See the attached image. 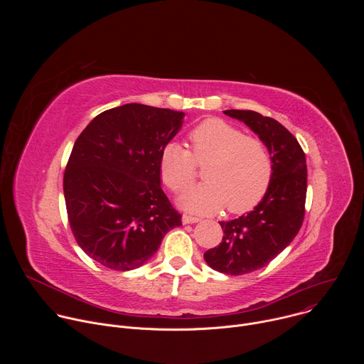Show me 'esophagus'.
Instances as JSON below:
<instances>
[{
    "mask_svg": "<svg viewBox=\"0 0 364 364\" xmlns=\"http://www.w3.org/2000/svg\"><path fill=\"white\" fill-rule=\"evenodd\" d=\"M181 222H183V225H191V223L200 222V219H198V218H194V216H190V215H183Z\"/></svg>",
    "mask_w": 364,
    "mask_h": 364,
    "instance_id": "esophagus-1",
    "label": "esophagus"
}]
</instances>
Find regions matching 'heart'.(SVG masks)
Listing matches in <instances>:
<instances>
[{
	"instance_id": "b5f03b06",
	"label": "heart",
	"mask_w": 364,
	"mask_h": 364,
	"mask_svg": "<svg viewBox=\"0 0 364 364\" xmlns=\"http://www.w3.org/2000/svg\"><path fill=\"white\" fill-rule=\"evenodd\" d=\"M191 151L168 142L160 155V174L174 193L187 190L196 180L197 166L204 184L184 193L178 203L193 213L250 212L265 197L274 174L272 159L265 144L245 136L237 127L212 118L203 121L190 134Z\"/></svg>"
}]
</instances>
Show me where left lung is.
Listing matches in <instances>:
<instances>
[{
    "label": "left lung",
    "mask_w": 364,
    "mask_h": 364,
    "mask_svg": "<svg viewBox=\"0 0 364 364\" xmlns=\"http://www.w3.org/2000/svg\"><path fill=\"white\" fill-rule=\"evenodd\" d=\"M225 114L245 122L261 139L272 159L271 186L252 212L220 222L222 243L204 253L212 269L243 275L267 267L299 232L305 215L306 161L296 138L278 121L255 111Z\"/></svg>",
    "instance_id": "8db88e82"
}]
</instances>
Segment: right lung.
<instances>
[{"label":"right lung","mask_w":364,"mask_h":364,"mask_svg":"<svg viewBox=\"0 0 364 364\" xmlns=\"http://www.w3.org/2000/svg\"><path fill=\"white\" fill-rule=\"evenodd\" d=\"M183 119L184 112L127 103L77 136L63 177L66 210L77 245L97 264L139 268L181 226L161 188L160 155Z\"/></svg>","instance_id":"obj_1"}]
</instances>
